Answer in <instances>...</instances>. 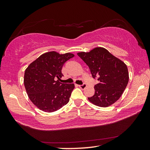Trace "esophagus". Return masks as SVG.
<instances>
[{
    "label": "esophagus",
    "instance_id": "esophagus-1",
    "mask_svg": "<svg viewBox=\"0 0 150 150\" xmlns=\"http://www.w3.org/2000/svg\"><path fill=\"white\" fill-rule=\"evenodd\" d=\"M86 84H82V85H79V87L80 88H81L82 90H84V89L86 88Z\"/></svg>",
    "mask_w": 150,
    "mask_h": 150
}]
</instances>
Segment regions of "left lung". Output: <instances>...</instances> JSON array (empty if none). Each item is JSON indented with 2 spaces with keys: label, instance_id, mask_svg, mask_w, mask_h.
<instances>
[{
  "label": "left lung",
  "instance_id": "obj_1",
  "mask_svg": "<svg viewBox=\"0 0 150 150\" xmlns=\"http://www.w3.org/2000/svg\"><path fill=\"white\" fill-rule=\"evenodd\" d=\"M77 55L90 69L92 77H98L95 86V94L88 97L90 103L106 108L112 105L122 95L129 81L126 64L102 47H95L89 52H79Z\"/></svg>",
  "mask_w": 150,
  "mask_h": 150
}]
</instances>
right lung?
Segmentation results:
<instances>
[{
  "label": "right lung",
  "instance_id": "obj_1",
  "mask_svg": "<svg viewBox=\"0 0 150 150\" xmlns=\"http://www.w3.org/2000/svg\"><path fill=\"white\" fill-rule=\"evenodd\" d=\"M74 55L56 52L43 53L25 70L24 84L30 100L45 112L59 110L68 103L74 84L60 82L64 62Z\"/></svg>",
  "mask_w": 150,
  "mask_h": 150
}]
</instances>
